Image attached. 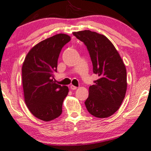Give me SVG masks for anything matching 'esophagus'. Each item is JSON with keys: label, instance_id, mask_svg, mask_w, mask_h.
Returning <instances> with one entry per match:
<instances>
[{"label": "esophagus", "instance_id": "obj_1", "mask_svg": "<svg viewBox=\"0 0 151 151\" xmlns=\"http://www.w3.org/2000/svg\"><path fill=\"white\" fill-rule=\"evenodd\" d=\"M70 89L73 90H76V89H77V88H78L77 87H76V86H73V85H72V86H70Z\"/></svg>", "mask_w": 151, "mask_h": 151}]
</instances>
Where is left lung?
<instances>
[{
	"label": "left lung",
	"mask_w": 151,
	"mask_h": 151,
	"mask_svg": "<svg viewBox=\"0 0 151 151\" xmlns=\"http://www.w3.org/2000/svg\"><path fill=\"white\" fill-rule=\"evenodd\" d=\"M73 34L86 44L94 73L99 77L95 85L90 86L86 107L95 117H109L119 109L127 93L124 63L113 44L104 35L90 30Z\"/></svg>",
	"instance_id": "1"
}]
</instances>
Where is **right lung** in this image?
Segmentation results:
<instances>
[{"mask_svg":"<svg viewBox=\"0 0 151 151\" xmlns=\"http://www.w3.org/2000/svg\"><path fill=\"white\" fill-rule=\"evenodd\" d=\"M70 40L65 34L46 39L30 49L22 63L24 102L30 112L42 121L54 120L62 113L68 88L56 83L54 73L62 47Z\"/></svg>","mask_w":151,"mask_h":151,"instance_id":"1","label":"right lung"}]
</instances>
